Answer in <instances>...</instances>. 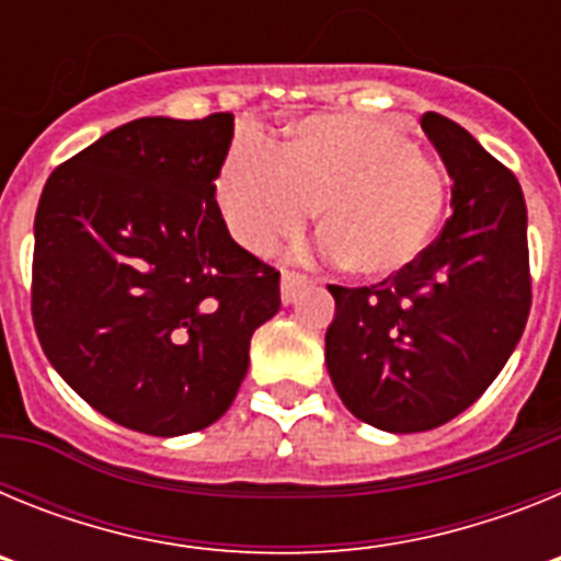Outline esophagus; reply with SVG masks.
Listing matches in <instances>:
<instances>
[{
    "instance_id": "1",
    "label": "esophagus",
    "mask_w": 561,
    "mask_h": 561,
    "mask_svg": "<svg viewBox=\"0 0 561 561\" xmlns=\"http://www.w3.org/2000/svg\"><path fill=\"white\" fill-rule=\"evenodd\" d=\"M309 284V277L306 275H297V272H284L280 275V300H284V306L295 304V297L300 295V289Z\"/></svg>"
}]
</instances>
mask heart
I'll return each instance as SVG.
<instances>
[{"mask_svg":"<svg viewBox=\"0 0 561 561\" xmlns=\"http://www.w3.org/2000/svg\"><path fill=\"white\" fill-rule=\"evenodd\" d=\"M227 230L250 252L300 236L317 207L323 247L351 272L385 277L430 244L444 180L404 128L370 117L314 114L277 148L238 137L216 180Z\"/></svg>","mask_w":561,"mask_h":561,"instance_id":"heart-1","label":"heart"}]
</instances>
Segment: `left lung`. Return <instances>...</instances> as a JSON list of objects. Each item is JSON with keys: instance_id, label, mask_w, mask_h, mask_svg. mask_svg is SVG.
Segmentation results:
<instances>
[{"instance_id": "8db88e82", "label": "left lung", "mask_w": 561, "mask_h": 561, "mask_svg": "<svg viewBox=\"0 0 561 561\" xmlns=\"http://www.w3.org/2000/svg\"><path fill=\"white\" fill-rule=\"evenodd\" d=\"M453 216L413 264L376 286H329L325 365L342 404L385 433H424L497 379L531 309L523 187L472 134L427 112Z\"/></svg>"}]
</instances>
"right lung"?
I'll return each mask as SVG.
<instances>
[{"instance_id":"right-lung-1","label":"right lung","mask_w":561,"mask_h":561,"mask_svg":"<svg viewBox=\"0 0 561 561\" xmlns=\"http://www.w3.org/2000/svg\"><path fill=\"white\" fill-rule=\"evenodd\" d=\"M232 114L140 117L53 171L38 199L33 323L87 404L146 435L230 410L280 272L238 247L216 205Z\"/></svg>"}]
</instances>
